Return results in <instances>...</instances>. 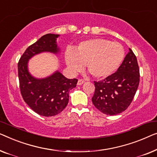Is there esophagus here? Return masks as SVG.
Returning <instances> with one entry per match:
<instances>
[{
  "label": "esophagus",
  "instance_id": "obj_1",
  "mask_svg": "<svg viewBox=\"0 0 157 157\" xmlns=\"http://www.w3.org/2000/svg\"><path fill=\"white\" fill-rule=\"evenodd\" d=\"M85 82V80L84 79H78V85H82V84Z\"/></svg>",
  "mask_w": 157,
  "mask_h": 157
}]
</instances>
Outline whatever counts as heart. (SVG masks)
<instances>
[{
	"instance_id": "b5f03b06",
	"label": "heart",
	"mask_w": 157,
	"mask_h": 157,
	"mask_svg": "<svg viewBox=\"0 0 157 157\" xmlns=\"http://www.w3.org/2000/svg\"><path fill=\"white\" fill-rule=\"evenodd\" d=\"M125 52L120 43L102 38L81 42L65 52V62L73 73L81 71L85 63L94 78H105L114 73L122 63Z\"/></svg>"
}]
</instances>
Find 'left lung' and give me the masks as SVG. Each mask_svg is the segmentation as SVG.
I'll list each match as a JSON object with an SVG mask.
<instances>
[{
  "label": "left lung",
  "instance_id": "1",
  "mask_svg": "<svg viewBox=\"0 0 157 157\" xmlns=\"http://www.w3.org/2000/svg\"><path fill=\"white\" fill-rule=\"evenodd\" d=\"M94 82L95 90L92 101L97 109L107 115H117L127 109L140 83V68L133 51L129 48L116 72Z\"/></svg>",
  "mask_w": 157,
  "mask_h": 157
}]
</instances>
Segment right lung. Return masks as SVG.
Returning <instances> with one entry per match:
<instances>
[{
  "mask_svg": "<svg viewBox=\"0 0 157 157\" xmlns=\"http://www.w3.org/2000/svg\"><path fill=\"white\" fill-rule=\"evenodd\" d=\"M57 34H46L29 46L17 64L20 89L24 101L40 115L52 117L58 114L69 101V92L75 87L78 79H67L57 70L45 78H36L28 71V62L41 52L58 54Z\"/></svg>",
  "mask_w": 157,
  "mask_h": 157,
  "instance_id": "obj_1",
  "label": "right lung"
}]
</instances>
